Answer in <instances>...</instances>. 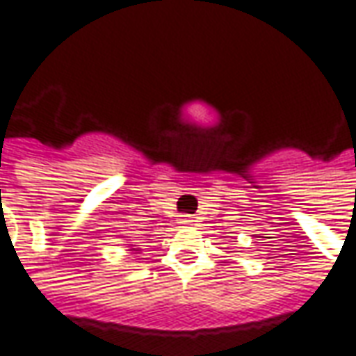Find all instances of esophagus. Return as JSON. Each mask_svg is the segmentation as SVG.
<instances>
[{
  "instance_id": "1",
  "label": "esophagus",
  "mask_w": 356,
  "mask_h": 356,
  "mask_svg": "<svg viewBox=\"0 0 356 356\" xmlns=\"http://www.w3.org/2000/svg\"><path fill=\"white\" fill-rule=\"evenodd\" d=\"M179 220H181V225H183V227H191V225L195 222V218L189 215H183L181 218H179Z\"/></svg>"
}]
</instances>
